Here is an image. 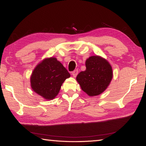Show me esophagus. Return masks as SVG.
<instances>
[{"label":"esophagus","instance_id":"1","mask_svg":"<svg viewBox=\"0 0 146 146\" xmlns=\"http://www.w3.org/2000/svg\"><path fill=\"white\" fill-rule=\"evenodd\" d=\"M77 74H78V70H77L73 71L72 72V75H73V77H76V75H77Z\"/></svg>","mask_w":146,"mask_h":146}]
</instances>
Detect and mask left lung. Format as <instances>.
<instances>
[{"instance_id":"8db88e82","label":"left lung","mask_w":146,"mask_h":146,"mask_svg":"<svg viewBox=\"0 0 146 146\" xmlns=\"http://www.w3.org/2000/svg\"><path fill=\"white\" fill-rule=\"evenodd\" d=\"M86 70L76 76L80 88L90 97L102 93L113 78L111 64L106 59L98 55L91 56L86 60Z\"/></svg>"}]
</instances>
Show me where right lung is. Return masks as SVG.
Wrapping results in <instances>:
<instances>
[{
    "label": "right lung",
    "mask_w": 146,
    "mask_h": 146,
    "mask_svg": "<svg viewBox=\"0 0 146 146\" xmlns=\"http://www.w3.org/2000/svg\"><path fill=\"white\" fill-rule=\"evenodd\" d=\"M70 74L55 57L46 58L38 63L31 73V87L45 100L54 99Z\"/></svg>",
    "instance_id": "obj_1"
}]
</instances>
